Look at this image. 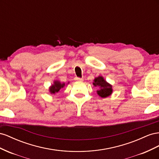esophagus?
Here are the masks:
<instances>
[{
    "mask_svg": "<svg viewBox=\"0 0 159 159\" xmlns=\"http://www.w3.org/2000/svg\"><path fill=\"white\" fill-rule=\"evenodd\" d=\"M75 80L77 81H83V79L82 78H79V77H76Z\"/></svg>",
    "mask_w": 159,
    "mask_h": 159,
    "instance_id": "1",
    "label": "esophagus"
}]
</instances>
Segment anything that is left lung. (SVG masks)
Returning <instances> with one entry per match:
<instances>
[{"mask_svg":"<svg viewBox=\"0 0 159 159\" xmlns=\"http://www.w3.org/2000/svg\"><path fill=\"white\" fill-rule=\"evenodd\" d=\"M93 85L94 87H99V90H97V94L102 98H105L112 94V85L108 83L101 76H98L93 80Z\"/></svg>","mask_w":159,"mask_h":159,"instance_id":"left-lung-1","label":"left lung"}]
</instances>
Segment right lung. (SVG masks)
Returning a JSON list of instances; mask_svg holds the SVG:
<instances>
[{"instance_id":"obj_1","label":"right lung","mask_w":159,"mask_h":159,"mask_svg":"<svg viewBox=\"0 0 159 159\" xmlns=\"http://www.w3.org/2000/svg\"><path fill=\"white\" fill-rule=\"evenodd\" d=\"M65 86V83H61V82L58 80H55L54 82V84L51 86L49 88V91L51 94H55L58 93L59 90L62 89Z\"/></svg>"}]
</instances>
